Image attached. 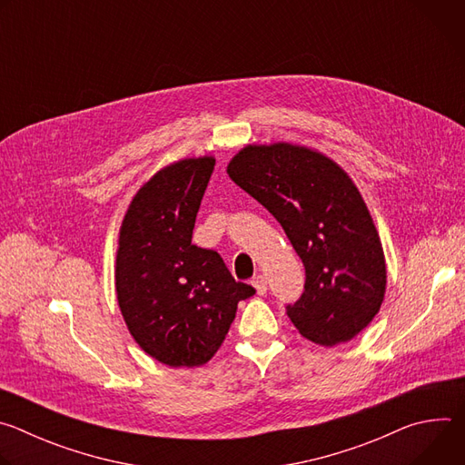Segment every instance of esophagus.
I'll list each match as a JSON object with an SVG mask.
<instances>
[{
	"mask_svg": "<svg viewBox=\"0 0 465 465\" xmlns=\"http://www.w3.org/2000/svg\"><path fill=\"white\" fill-rule=\"evenodd\" d=\"M252 285H253V289L257 291V294H259V296H264V294H267L269 285H267V278H264V276L257 274V276L252 280Z\"/></svg>",
	"mask_w": 465,
	"mask_h": 465,
	"instance_id": "34e87169",
	"label": "esophagus"
}]
</instances>
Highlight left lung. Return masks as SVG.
<instances>
[{"mask_svg": "<svg viewBox=\"0 0 465 465\" xmlns=\"http://www.w3.org/2000/svg\"><path fill=\"white\" fill-rule=\"evenodd\" d=\"M228 174L276 217L303 262V292L287 305L300 335L325 348L357 337L381 309L386 264L351 178L327 156L291 143L248 145Z\"/></svg>", "mask_w": 465, "mask_h": 465, "instance_id": "8db88e82", "label": "left lung"}]
</instances>
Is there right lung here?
<instances>
[{
  "label": "right lung",
  "mask_w": 465,
  "mask_h": 465,
  "mask_svg": "<svg viewBox=\"0 0 465 465\" xmlns=\"http://www.w3.org/2000/svg\"><path fill=\"white\" fill-rule=\"evenodd\" d=\"M215 160L187 158L158 171L132 198L119 232L115 291L130 335L153 359L206 364L237 303L255 294L215 250L191 242Z\"/></svg>",
  "instance_id": "obj_1"
}]
</instances>
